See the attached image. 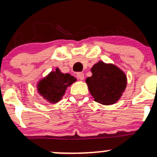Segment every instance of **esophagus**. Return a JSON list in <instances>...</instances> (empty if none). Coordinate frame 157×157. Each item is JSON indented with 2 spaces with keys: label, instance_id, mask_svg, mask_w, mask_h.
Instances as JSON below:
<instances>
[{
  "label": "esophagus",
  "instance_id": "obj_1",
  "mask_svg": "<svg viewBox=\"0 0 157 157\" xmlns=\"http://www.w3.org/2000/svg\"><path fill=\"white\" fill-rule=\"evenodd\" d=\"M76 76H77V78H78V79H80V80H83V79H84V73H82V72H77Z\"/></svg>",
  "mask_w": 157,
  "mask_h": 157
}]
</instances>
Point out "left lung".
Masks as SVG:
<instances>
[{
    "mask_svg": "<svg viewBox=\"0 0 157 157\" xmlns=\"http://www.w3.org/2000/svg\"><path fill=\"white\" fill-rule=\"evenodd\" d=\"M91 71L92 75L85 82L94 100L104 105L116 103L127 86L124 72L114 65L102 61L94 64Z\"/></svg>",
    "mask_w": 157,
    "mask_h": 157,
    "instance_id": "1",
    "label": "left lung"
}]
</instances>
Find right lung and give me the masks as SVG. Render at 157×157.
I'll use <instances>...</instances> for the list:
<instances>
[{
	"label": "right lung",
	"instance_id": "1",
	"mask_svg": "<svg viewBox=\"0 0 157 157\" xmlns=\"http://www.w3.org/2000/svg\"><path fill=\"white\" fill-rule=\"evenodd\" d=\"M76 78L70 74H63L58 68L52 71L37 84L38 93L49 103L59 101L64 95L66 88L70 86Z\"/></svg>",
	"mask_w": 157,
	"mask_h": 157
}]
</instances>
